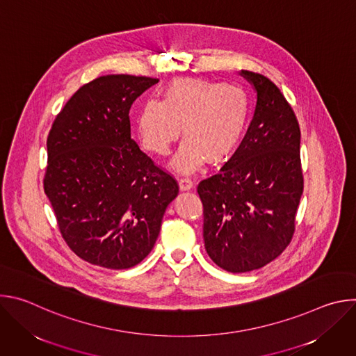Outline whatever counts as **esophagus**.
I'll list each match as a JSON object with an SVG mask.
<instances>
[{
	"mask_svg": "<svg viewBox=\"0 0 356 356\" xmlns=\"http://www.w3.org/2000/svg\"><path fill=\"white\" fill-rule=\"evenodd\" d=\"M179 187L181 191H188L193 188V181L188 177H183L179 180Z\"/></svg>",
	"mask_w": 356,
	"mask_h": 356,
	"instance_id": "34e87169",
	"label": "esophagus"
}]
</instances>
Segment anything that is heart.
Segmentation results:
<instances>
[{
    "label": "heart",
    "mask_w": 356,
    "mask_h": 356,
    "mask_svg": "<svg viewBox=\"0 0 356 356\" xmlns=\"http://www.w3.org/2000/svg\"><path fill=\"white\" fill-rule=\"evenodd\" d=\"M249 118V97L238 84L204 79H179L163 91L162 101L145 99L135 115L140 146L152 155H168L183 131L170 166L183 175L209 159L220 163L238 146Z\"/></svg>",
    "instance_id": "heart-1"
}]
</instances>
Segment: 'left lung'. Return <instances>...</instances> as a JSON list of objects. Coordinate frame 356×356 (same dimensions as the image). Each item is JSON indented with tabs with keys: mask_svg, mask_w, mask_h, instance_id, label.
<instances>
[{
	"mask_svg": "<svg viewBox=\"0 0 356 356\" xmlns=\"http://www.w3.org/2000/svg\"><path fill=\"white\" fill-rule=\"evenodd\" d=\"M257 92L243 140L218 175L198 184L209 257L231 273L261 269L289 245L302 194L300 128L265 76L241 70Z\"/></svg>",
	"mask_w": 356,
	"mask_h": 356,
	"instance_id": "obj_1",
	"label": "left lung"
}]
</instances>
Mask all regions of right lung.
Instances as JSON below:
<instances>
[{
    "mask_svg": "<svg viewBox=\"0 0 356 356\" xmlns=\"http://www.w3.org/2000/svg\"><path fill=\"white\" fill-rule=\"evenodd\" d=\"M158 79L101 76L80 87L47 136L44 194L83 261L107 269L142 262L179 194L176 180L131 139L129 110Z\"/></svg>",
    "mask_w": 356,
    "mask_h": 356,
    "instance_id": "obj_1",
    "label": "right lung"
}]
</instances>
